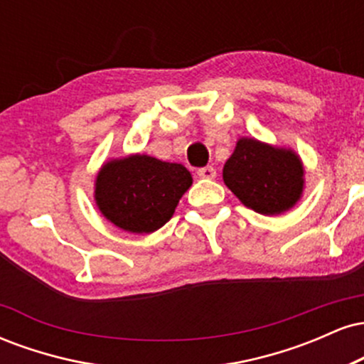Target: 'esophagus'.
<instances>
[{
	"instance_id": "1",
	"label": "esophagus",
	"mask_w": 364,
	"mask_h": 364,
	"mask_svg": "<svg viewBox=\"0 0 364 364\" xmlns=\"http://www.w3.org/2000/svg\"><path fill=\"white\" fill-rule=\"evenodd\" d=\"M198 178H205V179H214L217 176V171L212 168V166H205V168H200L196 171Z\"/></svg>"
}]
</instances>
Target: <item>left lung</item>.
Returning <instances> with one entry per match:
<instances>
[{
    "label": "left lung",
    "mask_w": 364,
    "mask_h": 364,
    "mask_svg": "<svg viewBox=\"0 0 364 364\" xmlns=\"http://www.w3.org/2000/svg\"><path fill=\"white\" fill-rule=\"evenodd\" d=\"M225 186L245 207L262 215H281L301 200L304 166L289 147L241 136L223 169Z\"/></svg>",
    "instance_id": "8db88e82"
}]
</instances>
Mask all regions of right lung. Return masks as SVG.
<instances>
[{"label": "right lung", "instance_id": "1", "mask_svg": "<svg viewBox=\"0 0 364 364\" xmlns=\"http://www.w3.org/2000/svg\"><path fill=\"white\" fill-rule=\"evenodd\" d=\"M193 183L183 164L166 162L147 154L109 159L94 183L99 212L133 235H150L173 217L179 200Z\"/></svg>", "mask_w": 364, "mask_h": 364}]
</instances>
